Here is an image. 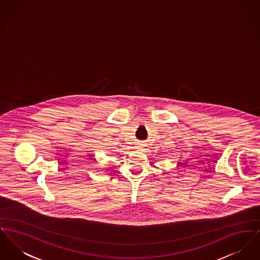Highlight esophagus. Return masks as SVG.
I'll return each instance as SVG.
<instances>
[{
	"label": "esophagus",
	"mask_w": 260,
	"mask_h": 260,
	"mask_svg": "<svg viewBox=\"0 0 260 260\" xmlns=\"http://www.w3.org/2000/svg\"><path fill=\"white\" fill-rule=\"evenodd\" d=\"M138 148H142V147H141V145H139V146H138Z\"/></svg>",
	"instance_id": "esophagus-1"
}]
</instances>
